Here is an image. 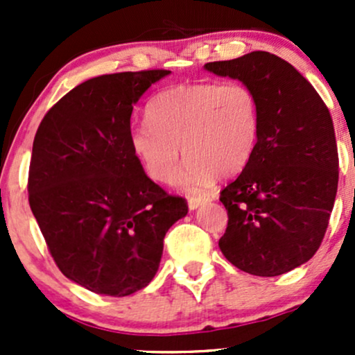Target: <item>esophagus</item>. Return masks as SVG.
<instances>
[{"instance_id":"esophagus-1","label":"esophagus","mask_w":355,"mask_h":355,"mask_svg":"<svg viewBox=\"0 0 355 355\" xmlns=\"http://www.w3.org/2000/svg\"><path fill=\"white\" fill-rule=\"evenodd\" d=\"M210 198H205V197H191L189 198V209L190 210H197L198 207L203 205L205 202H209Z\"/></svg>"}]
</instances>
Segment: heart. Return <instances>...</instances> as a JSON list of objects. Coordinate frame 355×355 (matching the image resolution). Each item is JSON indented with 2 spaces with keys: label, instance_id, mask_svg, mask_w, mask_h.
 Here are the masks:
<instances>
[{
  "label": "heart",
  "instance_id": "obj_1",
  "mask_svg": "<svg viewBox=\"0 0 355 355\" xmlns=\"http://www.w3.org/2000/svg\"><path fill=\"white\" fill-rule=\"evenodd\" d=\"M148 125L130 135V146L146 175L173 183L187 158L180 187L200 193L215 177L242 172L260 135L257 93L240 81L177 85L153 96L146 107Z\"/></svg>",
  "mask_w": 355,
  "mask_h": 355
}]
</instances>
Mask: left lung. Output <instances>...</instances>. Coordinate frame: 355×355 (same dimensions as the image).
<instances>
[{"label":"left lung","mask_w":355,"mask_h":355,"mask_svg":"<svg viewBox=\"0 0 355 355\" xmlns=\"http://www.w3.org/2000/svg\"><path fill=\"white\" fill-rule=\"evenodd\" d=\"M205 70L248 85L260 103L255 152L220 191L229 223L218 247L247 274L282 275L311 260L327 230L339 182L331 113L315 88L272 53L211 61Z\"/></svg>","instance_id":"left-lung-1"}]
</instances>
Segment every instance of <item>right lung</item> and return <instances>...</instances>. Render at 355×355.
<instances>
[{"instance_id":"add662e5","label":"right lung","mask_w":355,"mask_h":355,"mask_svg":"<svg viewBox=\"0 0 355 355\" xmlns=\"http://www.w3.org/2000/svg\"><path fill=\"white\" fill-rule=\"evenodd\" d=\"M168 70L87 80L48 110L35 135L28 200L61 274L125 297L152 282L164 239L189 211L146 177L130 146L140 96Z\"/></svg>"}]
</instances>
